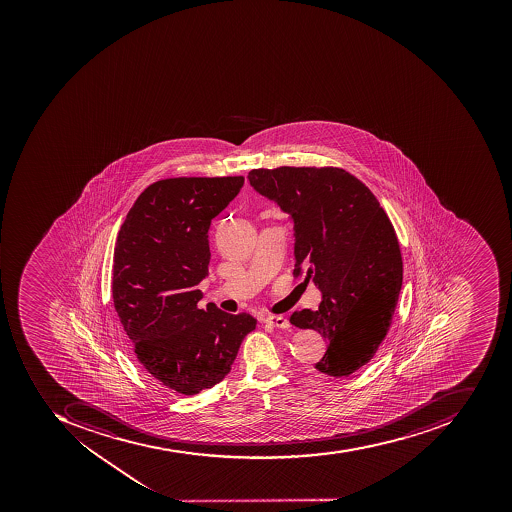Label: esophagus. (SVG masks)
<instances>
[{"instance_id":"1","label":"esophagus","mask_w":512,"mask_h":512,"mask_svg":"<svg viewBox=\"0 0 512 512\" xmlns=\"http://www.w3.org/2000/svg\"><path fill=\"white\" fill-rule=\"evenodd\" d=\"M266 323L272 327H279V329H288V327H290V321H288L285 316H268V318H266Z\"/></svg>"}]
</instances>
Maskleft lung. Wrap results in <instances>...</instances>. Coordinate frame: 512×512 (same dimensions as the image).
I'll return each mask as SVG.
<instances>
[{"label":"left lung","mask_w":512,"mask_h":512,"mask_svg":"<svg viewBox=\"0 0 512 512\" xmlns=\"http://www.w3.org/2000/svg\"><path fill=\"white\" fill-rule=\"evenodd\" d=\"M252 188L294 222V276L305 271L323 294L316 312L290 323L326 338L315 368L348 377L367 365L392 324L403 261L392 222L359 178L338 167L254 169Z\"/></svg>","instance_id":"8db88e82"}]
</instances>
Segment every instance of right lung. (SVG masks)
<instances>
[{"instance_id": "obj_1", "label": "right lung", "mask_w": 512, "mask_h": 512, "mask_svg": "<svg viewBox=\"0 0 512 512\" xmlns=\"http://www.w3.org/2000/svg\"><path fill=\"white\" fill-rule=\"evenodd\" d=\"M244 177L166 178L136 199L114 249L113 299L141 367L182 395H197L232 370L249 313L199 309L208 276V230Z\"/></svg>"}]
</instances>
